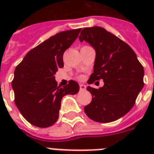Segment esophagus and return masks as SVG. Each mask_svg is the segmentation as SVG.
I'll return each mask as SVG.
<instances>
[{
    "label": "esophagus",
    "instance_id": "obj_1",
    "mask_svg": "<svg viewBox=\"0 0 154 154\" xmlns=\"http://www.w3.org/2000/svg\"><path fill=\"white\" fill-rule=\"evenodd\" d=\"M79 87H80V91H85V88H86V86H85L84 84H80Z\"/></svg>",
    "mask_w": 154,
    "mask_h": 154
}]
</instances>
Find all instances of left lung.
<instances>
[{"mask_svg": "<svg viewBox=\"0 0 154 154\" xmlns=\"http://www.w3.org/2000/svg\"><path fill=\"white\" fill-rule=\"evenodd\" d=\"M79 38L96 51L93 73L88 83L104 82L99 89L87 87L92 99L84 111L89 119L99 123L117 120L135 104L144 85L143 67L131 48L105 28H85Z\"/></svg>", "mask_w": 154, "mask_h": 154, "instance_id": "obj_1", "label": "left lung"}]
</instances>
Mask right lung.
Segmentation results:
<instances>
[{"instance_id": "obj_1", "label": "right lung", "mask_w": 154, "mask_h": 154, "mask_svg": "<svg viewBox=\"0 0 154 154\" xmlns=\"http://www.w3.org/2000/svg\"><path fill=\"white\" fill-rule=\"evenodd\" d=\"M81 28L59 32L27 53L14 70L12 88L14 103L28 123L46 128L52 126L59 115L64 96L79 91L76 82L70 80L58 86L54 75L64 66L63 54L77 38Z\"/></svg>"}]
</instances>
